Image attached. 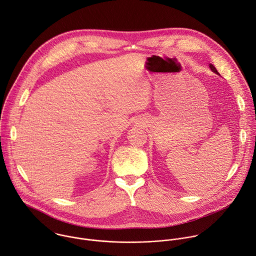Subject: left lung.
<instances>
[{
  "mask_svg": "<svg viewBox=\"0 0 256 256\" xmlns=\"http://www.w3.org/2000/svg\"><path fill=\"white\" fill-rule=\"evenodd\" d=\"M209 67H210V69L214 72V73H216V74H218V75H220L219 73H218V71H217V69L215 68V66L214 65H212V64H209Z\"/></svg>",
  "mask_w": 256,
  "mask_h": 256,
  "instance_id": "obj_1",
  "label": "left lung"
}]
</instances>
